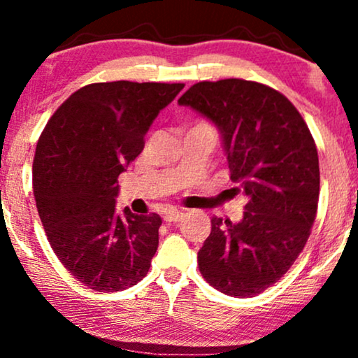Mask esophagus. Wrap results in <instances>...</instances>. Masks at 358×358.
Wrapping results in <instances>:
<instances>
[{"mask_svg":"<svg viewBox=\"0 0 358 358\" xmlns=\"http://www.w3.org/2000/svg\"><path fill=\"white\" fill-rule=\"evenodd\" d=\"M182 217H183V212L175 210V208H171V210H166L165 213H163V219H165L166 222H178Z\"/></svg>","mask_w":358,"mask_h":358,"instance_id":"1","label":"esophagus"}]
</instances>
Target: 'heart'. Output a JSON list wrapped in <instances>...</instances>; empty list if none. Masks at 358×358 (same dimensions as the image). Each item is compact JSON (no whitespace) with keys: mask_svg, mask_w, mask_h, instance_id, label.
<instances>
[{"mask_svg":"<svg viewBox=\"0 0 358 358\" xmlns=\"http://www.w3.org/2000/svg\"><path fill=\"white\" fill-rule=\"evenodd\" d=\"M196 126H208V124H205V122H199V124H196ZM208 127H210V126H208Z\"/></svg>","mask_w":358,"mask_h":358,"instance_id":"heart-1","label":"heart"}]
</instances>
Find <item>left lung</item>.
<instances>
[{
  "label": "left lung",
  "instance_id": "obj_1",
  "mask_svg": "<svg viewBox=\"0 0 358 358\" xmlns=\"http://www.w3.org/2000/svg\"><path fill=\"white\" fill-rule=\"evenodd\" d=\"M219 127L244 217H212L199 250L208 285L234 298L261 294L293 266L318 210L320 166L305 119L276 89L244 79L196 82L180 97Z\"/></svg>",
  "mask_w": 358,
  "mask_h": 358
}]
</instances>
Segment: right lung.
I'll use <instances>...</instances> for the list:
<instances>
[{
    "instance_id": "obj_1",
    "label": "right lung",
    "mask_w": 358,
    "mask_h": 358,
    "mask_svg": "<svg viewBox=\"0 0 358 358\" xmlns=\"http://www.w3.org/2000/svg\"><path fill=\"white\" fill-rule=\"evenodd\" d=\"M185 84L97 82L53 113L36 143L34 195L64 268L99 293L141 281L158 249V213H116L117 176L141 153L145 134Z\"/></svg>"
}]
</instances>
